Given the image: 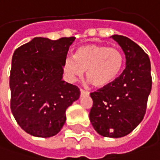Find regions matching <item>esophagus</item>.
Masks as SVG:
<instances>
[{"mask_svg": "<svg viewBox=\"0 0 160 160\" xmlns=\"http://www.w3.org/2000/svg\"><path fill=\"white\" fill-rule=\"evenodd\" d=\"M80 94L81 95H88L89 94V91L88 90H84V89H80Z\"/></svg>", "mask_w": 160, "mask_h": 160, "instance_id": "esophagus-1", "label": "esophagus"}]
</instances>
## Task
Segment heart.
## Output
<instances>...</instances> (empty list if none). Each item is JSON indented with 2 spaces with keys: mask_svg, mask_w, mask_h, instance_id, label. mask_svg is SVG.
Instances as JSON below:
<instances>
[{
  "mask_svg": "<svg viewBox=\"0 0 160 160\" xmlns=\"http://www.w3.org/2000/svg\"><path fill=\"white\" fill-rule=\"evenodd\" d=\"M124 67V55L115 47L88 44L76 50L73 58L63 63V71L70 81H74L87 71L89 82L97 87L108 86L118 78Z\"/></svg>",
  "mask_w": 160,
  "mask_h": 160,
  "instance_id": "obj_1",
  "label": "heart"
}]
</instances>
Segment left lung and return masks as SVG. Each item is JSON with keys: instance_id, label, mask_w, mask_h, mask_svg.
<instances>
[{"instance_id": "1", "label": "left lung", "mask_w": 160, "mask_h": 160, "mask_svg": "<svg viewBox=\"0 0 160 160\" xmlns=\"http://www.w3.org/2000/svg\"><path fill=\"white\" fill-rule=\"evenodd\" d=\"M112 39L125 53L126 68L114 82L90 93L89 120L99 135L121 138L143 119L152 78L149 58L137 43L121 35Z\"/></svg>"}]
</instances>
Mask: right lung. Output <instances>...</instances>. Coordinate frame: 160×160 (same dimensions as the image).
<instances>
[{
  "label": "right lung",
  "mask_w": 160,
  "mask_h": 160,
  "mask_svg": "<svg viewBox=\"0 0 160 160\" xmlns=\"http://www.w3.org/2000/svg\"><path fill=\"white\" fill-rule=\"evenodd\" d=\"M74 40L36 37L13 53L11 109L19 126L32 136L59 133L66 121V109L80 98V89L62 80L63 63Z\"/></svg>",
  "instance_id": "1"
}]
</instances>
